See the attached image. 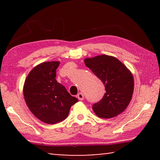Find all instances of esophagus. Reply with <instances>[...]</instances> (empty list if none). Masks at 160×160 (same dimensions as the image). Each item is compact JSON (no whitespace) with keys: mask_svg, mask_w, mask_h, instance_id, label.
<instances>
[{"mask_svg":"<svg viewBox=\"0 0 160 160\" xmlns=\"http://www.w3.org/2000/svg\"><path fill=\"white\" fill-rule=\"evenodd\" d=\"M77 97H78V99H79V100H81V101H82V100L84 99V95H83L82 93H81V92L78 93Z\"/></svg>","mask_w":160,"mask_h":160,"instance_id":"obj_1","label":"esophagus"}]
</instances>
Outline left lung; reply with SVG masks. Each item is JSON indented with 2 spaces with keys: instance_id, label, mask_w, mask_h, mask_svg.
Listing matches in <instances>:
<instances>
[{
  "instance_id": "left-lung-1",
  "label": "left lung",
  "mask_w": 160,
  "mask_h": 160,
  "mask_svg": "<svg viewBox=\"0 0 160 160\" xmlns=\"http://www.w3.org/2000/svg\"><path fill=\"white\" fill-rule=\"evenodd\" d=\"M85 63L102 80L106 93L92 105L97 116L114 117L128 107L133 93V77L129 70L113 56L102 55L85 59Z\"/></svg>"
}]
</instances>
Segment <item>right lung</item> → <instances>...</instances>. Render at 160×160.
Here are the masks:
<instances>
[{"mask_svg": "<svg viewBox=\"0 0 160 160\" xmlns=\"http://www.w3.org/2000/svg\"><path fill=\"white\" fill-rule=\"evenodd\" d=\"M58 61L46 62L31 70L24 85V97L33 114L43 122L55 124L67 118L78 102L56 80Z\"/></svg>", "mask_w": 160, "mask_h": 160, "instance_id": "add662e5", "label": "right lung"}]
</instances>
